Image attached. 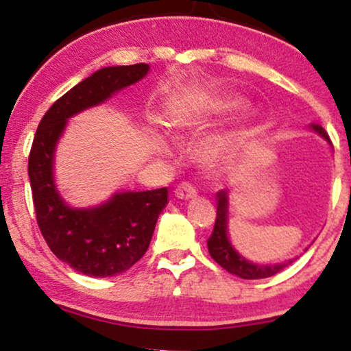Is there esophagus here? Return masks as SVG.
I'll use <instances>...</instances> for the list:
<instances>
[{
    "label": "esophagus",
    "instance_id": "obj_1",
    "mask_svg": "<svg viewBox=\"0 0 351 351\" xmlns=\"http://www.w3.org/2000/svg\"><path fill=\"white\" fill-rule=\"evenodd\" d=\"M196 195H198V193H196V189L189 183H181L180 186L175 189V196L178 199H191L195 198Z\"/></svg>",
    "mask_w": 351,
    "mask_h": 351
}]
</instances>
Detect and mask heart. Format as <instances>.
Returning a JSON list of instances; mask_svg holds the SVG:
<instances>
[{
  "mask_svg": "<svg viewBox=\"0 0 351 351\" xmlns=\"http://www.w3.org/2000/svg\"><path fill=\"white\" fill-rule=\"evenodd\" d=\"M234 104L231 100H213V99H201L191 97L183 100L178 108L171 112L170 125L178 130H191V128L199 127L201 123L206 122L211 115L221 114V112L231 110ZM237 138V134H217L211 135L204 140L201 152H203L204 160L209 163H217L226 156V153L231 150ZM173 145L167 136L155 135V148L160 155H170Z\"/></svg>",
  "mask_w": 351,
  "mask_h": 351,
  "instance_id": "1",
  "label": "heart"
}]
</instances>
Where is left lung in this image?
Wrapping results in <instances>:
<instances>
[{"mask_svg": "<svg viewBox=\"0 0 351 351\" xmlns=\"http://www.w3.org/2000/svg\"><path fill=\"white\" fill-rule=\"evenodd\" d=\"M310 130L322 136L330 145L327 132L320 125H310ZM216 223L208 239V251L209 256L221 267L226 269L229 274L241 277V279H265V277H271L274 274L280 272L282 269L293 263V259H289L277 264H259L245 259L229 239V196L226 189H219L216 193Z\"/></svg>", "mask_w": 351, "mask_h": 351, "instance_id": "1", "label": "left lung"}]
</instances>
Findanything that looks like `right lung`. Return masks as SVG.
I'll list each match as a JSON object with an SVG mask.
<instances>
[{"mask_svg":"<svg viewBox=\"0 0 351 351\" xmlns=\"http://www.w3.org/2000/svg\"><path fill=\"white\" fill-rule=\"evenodd\" d=\"M148 72L143 62L95 71L52 104L31 147L27 175L39 229L58 259L88 277L117 276L142 259L168 204V189L117 191L95 206L74 208L56 184V152L69 119L102 106Z\"/></svg>","mask_w":351,"mask_h":351,"instance_id":"1","label":"right lung"}]
</instances>
